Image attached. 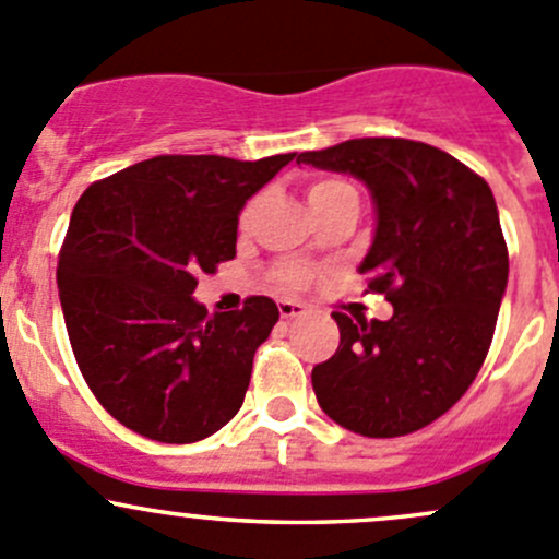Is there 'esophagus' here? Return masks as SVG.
I'll list each match as a JSON object with an SVG mask.
<instances>
[{
    "label": "esophagus",
    "mask_w": 559,
    "mask_h": 559,
    "mask_svg": "<svg viewBox=\"0 0 559 559\" xmlns=\"http://www.w3.org/2000/svg\"><path fill=\"white\" fill-rule=\"evenodd\" d=\"M278 313L284 316V319H297V316L306 313V306L297 300H278Z\"/></svg>",
    "instance_id": "esophagus-1"
}]
</instances>
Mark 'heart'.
<instances>
[{
	"label": "heart",
	"instance_id": "b5f03b06",
	"mask_svg": "<svg viewBox=\"0 0 559 559\" xmlns=\"http://www.w3.org/2000/svg\"><path fill=\"white\" fill-rule=\"evenodd\" d=\"M306 197L316 216H324V213L337 211V207H346V205L359 207L357 186L346 178H337V175L313 178L311 183H308ZM253 207H257L253 202H248L243 207V213H240V229H246L248 224H251ZM311 275L313 270L302 262H281L278 267H275V281H278L281 286H286V289H300V286H306L308 281H311Z\"/></svg>",
	"mask_w": 559,
	"mask_h": 559
}]
</instances>
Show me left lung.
Masks as SVG:
<instances>
[{
    "label": "left lung",
    "mask_w": 559,
    "mask_h": 559,
    "mask_svg": "<svg viewBox=\"0 0 559 559\" xmlns=\"http://www.w3.org/2000/svg\"><path fill=\"white\" fill-rule=\"evenodd\" d=\"M297 165L368 186L376 235L359 273L394 308L386 321L332 313L341 346L313 368L316 400L365 438L421 430L467 392L492 343L509 284L492 189L447 151L403 138L346 140Z\"/></svg>",
    "instance_id": "left-lung-1"
}]
</instances>
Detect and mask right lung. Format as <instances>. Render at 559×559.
<instances>
[{
  "label": "right lung",
  "instance_id": "add662e5",
  "mask_svg": "<svg viewBox=\"0 0 559 559\" xmlns=\"http://www.w3.org/2000/svg\"><path fill=\"white\" fill-rule=\"evenodd\" d=\"M292 159L154 156L83 191L59 253V300L83 379L123 427L194 443L240 411L278 308L248 297L211 316L191 295L197 275L235 259L246 200Z\"/></svg>",
  "mask_w": 559,
  "mask_h": 559
}]
</instances>
